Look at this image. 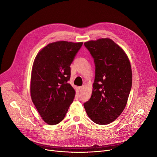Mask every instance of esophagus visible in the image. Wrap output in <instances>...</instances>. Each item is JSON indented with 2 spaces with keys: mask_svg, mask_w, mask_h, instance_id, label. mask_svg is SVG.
I'll return each instance as SVG.
<instances>
[{
  "mask_svg": "<svg viewBox=\"0 0 157 157\" xmlns=\"http://www.w3.org/2000/svg\"><path fill=\"white\" fill-rule=\"evenodd\" d=\"M84 88H85V86H79V91H80V92H82V91H83V90L84 89Z\"/></svg>",
  "mask_w": 157,
  "mask_h": 157,
  "instance_id": "esophagus-1",
  "label": "esophagus"
}]
</instances>
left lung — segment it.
Masks as SVG:
<instances>
[{"mask_svg": "<svg viewBox=\"0 0 157 157\" xmlns=\"http://www.w3.org/2000/svg\"><path fill=\"white\" fill-rule=\"evenodd\" d=\"M84 45L95 67L92 94L84 108L94 123L109 124L126 106L132 83L130 63L124 51L110 39L90 40Z\"/></svg>", "mask_w": 157, "mask_h": 157, "instance_id": "obj_1", "label": "left lung"}]
</instances>
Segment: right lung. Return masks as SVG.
Instances as JSON below:
<instances>
[{
	"mask_svg": "<svg viewBox=\"0 0 157 157\" xmlns=\"http://www.w3.org/2000/svg\"><path fill=\"white\" fill-rule=\"evenodd\" d=\"M83 43L58 41L48 44L37 55L32 71V101L48 125L62 121L75 97L68 83L70 66Z\"/></svg>",
	"mask_w": 157,
	"mask_h": 157,
	"instance_id": "1",
	"label": "right lung"
}]
</instances>
